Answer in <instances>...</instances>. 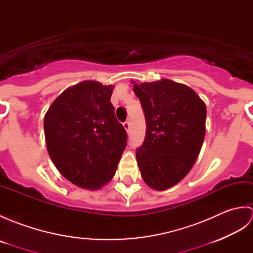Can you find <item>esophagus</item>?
I'll list each match as a JSON object with an SVG mask.
<instances>
[{"instance_id":"1","label":"esophagus","mask_w":253,"mask_h":253,"mask_svg":"<svg viewBox=\"0 0 253 253\" xmlns=\"http://www.w3.org/2000/svg\"><path fill=\"white\" fill-rule=\"evenodd\" d=\"M123 126H124V128H125V129H126V131H128V130H129L130 124H129V122H128V121H126V122H124V124H123Z\"/></svg>"}]
</instances>
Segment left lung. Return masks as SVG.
<instances>
[{"label": "left lung", "instance_id": "left-lung-1", "mask_svg": "<svg viewBox=\"0 0 253 253\" xmlns=\"http://www.w3.org/2000/svg\"><path fill=\"white\" fill-rule=\"evenodd\" d=\"M133 84L147 124L136 151L138 166L148 186L165 190L195 164L206 135L207 107L191 88L169 79Z\"/></svg>", "mask_w": 253, "mask_h": 253}]
</instances>
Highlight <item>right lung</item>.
Wrapping results in <instances>:
<instances>
[{"label": "right lung", "mask_w": 253, "mask_h": 253, "mask_svg": "<svg viewBox=\"0 0 253 253\" xmlns=\"http://www.w3.org/2000/svg\"><path fill=\"white\" fill-rule=\"evenodd\" d=\"M113 85L87 80L57 96L44 116L47 152L73 184L99 189L115 175L127 132L111 103Z\"/></svg>", "instance_id": "obj_1"}]
</instances>
